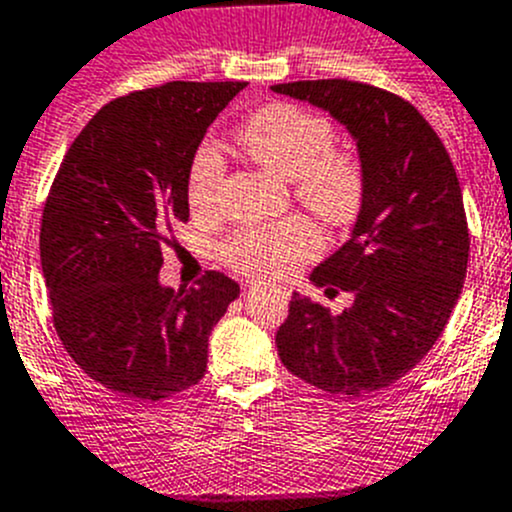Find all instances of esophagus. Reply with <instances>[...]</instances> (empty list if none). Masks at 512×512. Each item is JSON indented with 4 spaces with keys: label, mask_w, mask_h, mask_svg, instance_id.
I'll return each instance as SVG.
<instances>
[{
    "label": "esophagus",
    "mask_w": 512,
    "mask_h": 512,
    "mask_svg": "<svg viewBox=\"0 0 512 512\" xmlns=\"http://www.w3.org/2000/svg\"><path fill=\"white\" fill-rule=\"evenodd\" d=\"M253 286H256V284H253V281H251V284H248V289H253Z\"/></svg>",
    "instance_id": "1"
}]
</instances>
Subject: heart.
Wrapping results in <instances>:
<instances>
[{
    "mask_svg": "<svg viewBox=\"0 0 512 512\" xmlns=\"http://www.w3.org/2000/svg\"><path fill=\"white\" fill-rule=\"evenodd\" d=\"M236 143L248 158L291 178L296 201L334 228L359 218L367 178L357 155L332 148L334 128L319 113L291 102H274L236 130ZM226 165L213 150H201L188 173V203L211 213L221 193ZM321 236L309 218H286L271 226H248L223 241L221 256L243 274L279 281L314 259Z\"/></svg>",
    "mask_w": 512,
    "mask_h": 512,
    "instance_id": "obj_1",
    "label": "heart"
}]
</instances>
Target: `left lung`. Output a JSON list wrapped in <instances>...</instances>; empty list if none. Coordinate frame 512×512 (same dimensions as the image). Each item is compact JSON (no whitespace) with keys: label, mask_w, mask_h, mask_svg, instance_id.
<instances>
[{"label":"left lung","mask_w":512,"mask_h":512,"mask_svg":"<svg viewBox=\"0 0 512 512\" xmlns=\"http://www.w3.org/2000/svg\"><path fill=\"white\" fill-rule=\"evenodd\" d=\"M271 90L347 125L367 178L352 238L311 274L326 291H354V306L332 316L291 296L276 332L279 357L316 389L374 394L420 364L462 291L470 231L455 165L420 110L382 87L334 77Z\"/></svg>","instance_id":"left-lung-1"}]
</instances>
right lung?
Returning a JSON list of instances; mask_svg holds the SVG:
<instances>
[{
    "label": "right lung",
    "instance_id": "add662e5",
    "mask_svg": "<svg viewBox=\"0 0 512 512\" xmlns=\"http://www.w3.org/2000/svg\"><path fill=\"white\" fill-rule=\"evenodd\" d=\"M246 82H165L115 97L72 140L52 180L40 259L57 337L97 384L160 402L206 374L208 334L238 284L206 271L158 284L188 221V173L208 125Z\"/></svg>",
    "mask_w": 512,
    "mask_h": 512
}]
</instances>
